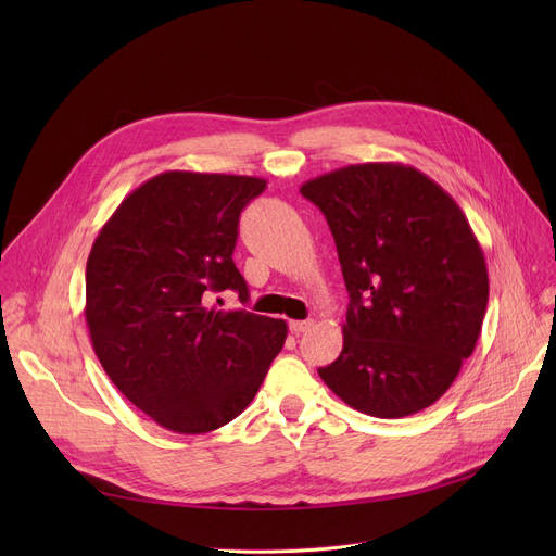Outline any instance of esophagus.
<instances>
[{"label":"esophagus","mask_w":556,"mask_h":556,"mask_svg":"<svg viewBox=\"0 0 556 556\" xmlns=\"http://www.w3.org/2000/svg\"><path fill=\"white\" fill-rule=\"evenodd\" d=\"M288 327H290V331H293V333H304V331H308L313 327V319H293V323H290Z\"/></svg>","instance_id":"obj_1"}]
</instances>
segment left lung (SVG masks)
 I'll return each mask as SVG.
<instances>
[{
  "label": "left lung",
  "instance_id": "obj_1",
  "mask_svg": "<svg viewBox=\"0 0 556 556\" xmlns=\"http://www.w3.org/2000/svg\"><path fill=\"white\" fill-rule=\"evenodd\" d=\"M327 216L349 293L323 381L354 410L415 415L473 354L489 300L484 252L457 202L421 170L352 164L302 185Z\"/></svg>",
  "mask_w": 556,
  "mask_h": 556
}]
</instances>
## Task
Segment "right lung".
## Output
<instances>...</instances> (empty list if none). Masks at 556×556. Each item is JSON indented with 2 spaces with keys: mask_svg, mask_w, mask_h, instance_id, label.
I'll list each match as a JSON object with an SVG mask.
<instances>
[{
  "mask_svg": "<svg viewBox=\"0 0 556 556\" xmlns=\"http://www.w3.org/2000/svg\"><path fill=\"white\" fill-rule=\"evenodd\" d=\"M266 189L250 175L166 170L124 198L87 256L85 319L119 392L166 430L239 417L288 336L283 319L210 298L248 283L233 266L239 216Z\"/></svg>",
  "mask_w": 556,
  "mask_h": 556,
  "instance_id": "1",
  "label": "right lung"
}]
</instances>
